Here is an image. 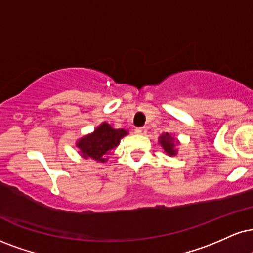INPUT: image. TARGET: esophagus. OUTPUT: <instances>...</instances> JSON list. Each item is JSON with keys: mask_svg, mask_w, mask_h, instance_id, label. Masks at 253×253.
<instances>
[{"mask_svg": "<svg viewBox=\"0 0 253 253\" xmlns=\"http://www.w3.org/2000/svg\"><path fill=\"white\" fill-rule=\"evenodd\" d=\"M135 132L137 133V135H145V133L148 132V130H146L145 126H141V127H137V129L135 130Z\"/></svg>", "mask_w": 253, "mask_h": 253, "instance_id": "1", "label": "esophagus"}]
</instances>
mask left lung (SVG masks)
<instances>
[{"instance_id":"1","label":"left lung","mask_w":253,"mask_h":253,"mask_svg":"<svg viewBox=\"0 0 253 253\" xmlns=\"http://www.w3.org/2000/svg\"><path fill=\"white\" fill-rule=\"evenodd\" d=\"M160 142L162 146H163V149L165 150V152H168L169 155H176V149H174V146H176V143L173 142V138L171 137L169 133H165V135H162L160 137Z\"/></svg>"}]
</instances>
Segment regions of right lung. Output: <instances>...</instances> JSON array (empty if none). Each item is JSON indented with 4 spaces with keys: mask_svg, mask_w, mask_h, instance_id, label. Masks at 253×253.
Returning <instances> with one entry per match:
<instances>
[{
    "mask_svg": "<svg viewBox=\"0 0 253 253\" xmlns=\"http://www.w3.org/2000/svg\"><path fill=\"white\" fill-rule=\"evenodd\" d=\"M126 133V130H116L108 123H102L95 132L80 139L77 146L81 149L84 158L90 157L97 162H105L107 156L120 144L121 138Z\"/></svg>",
    "mask_w": 253,
    "mask_h": 253,
    "instance_id": "add662e5",
    "label": "right lung"
}]
</instances>
